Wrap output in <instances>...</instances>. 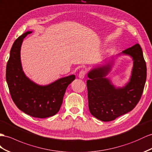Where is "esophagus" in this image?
<instances>
[{
    "instance_id": "esophagus-1",
    "label": "esophagus",
    "mask_w": 152,
    "mask_h": 152,
    "mask_svg": "<svg viewBox=\"0 0 152 152\" xmlns=\"http://www.w3.org/2000/svg\"><path fill=\"white\" fill-rule=\"evenodd\" d=\"M85 75H86V71H84V70H81V71L79 72L78 77L81 79H83L85 77Z\"/></svg>"
}]
</instances>
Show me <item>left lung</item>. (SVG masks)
Wrapping results in <instances>:
<instances>
[{
  "instance_id": "1",
  "label": "left lung",
  "mask_w": 152,
  "mask_h": 152,
  "mask_svg": "<svg viewBox=\"0 0 152 152\" xmlns=\"http://www.w3.org/2000/svg\"><path fill=\"white\" fill-rule=\"evenodd\" d=\"M129 55L134 66L129 82L115 88L106 77L113 60L107 65L92 69L87 81L88 108L91 114L102 121H110L132 110L141 98L146 80V65L142 49L136 44L121 53Z\"/></svg>"
}]
</instances>
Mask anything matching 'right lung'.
Instances as JSON below:
<instances>
[{
  "mask_svg": "<svg viewBox=\"0 0 152 152\" xmlns=\"http://www.w3.org/2000/svg\"><path fill=\"white\" fill-rule=\"evenodd\" d=\"M31 33L26 32L13 43L7 63L6 78L11 98L19 109L34 118H45L59 111L66 89L75 76L61 77L45 86L30 80L22 71L20 48L24 38Z\"/></svg>",
  "mask_w": 152,
  "mask_h": 152,
  "instance_id": "right-lung-1",
  "label": "right lung"
}]
</instances>
